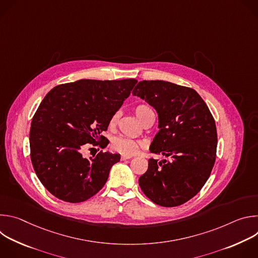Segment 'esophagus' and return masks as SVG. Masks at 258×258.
I'll return each instance as SVG.
<instances>
[{
    "label": "esophagus",
    "instance_id": "1",
    "mask_svg": "<svg viewBox=\"0 0 258 258\" xmlns=\"http://www.w3.org/2000/svg\"><path fill=\"white\" fill-rule=\"evenodd\" d=\"M126 159H132L131 155H121V160H126Z\"/></svg>",
    "mask_w": 258,
    "mask_h": 258
}]
</instances>
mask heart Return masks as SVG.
I'll return each mask as SVG.
<instances>
[{
    "mask_svg": "<svg viewBox=\"0 0 258 258\" xmlns=\"http://www.w3.org/2000/svg\"><path fill=\"white\" fill-rule=\"evenodd\" d=\"M136 114L138 116V118L141 120V122H143L147 115H148L150 112H152V110L146 105H139L136 108ZM119 117V112H115L111 119H110V125H114ZM112 147L113 149L116 151H119L121 153H125V154H134L138 151L140 144L132 139L125 138V137H117L113 140L112 142Z\"/></svg>",
    "mask_w": 258,
    "mask_h": 258,
    "instance_id": "b5f03b06",
    "label": "heart"
}]
</instances>
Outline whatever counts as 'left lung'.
Instances as JSON below:
<instances>
[{
	"label": "left lung",
	"mask_w": 258,
	"mask_h": 258,
	"mask_svg": "<svg viewBox=\"0 0 258 258\" xmlns=\"http://www.w3.org/2000/svg\"><path fill=\"white\" fill-rule=\"evenodd\" d=\"M133 95L156 110L159 132L149 150L167 158L149 159L139 185L157 205L183 204L202 189L214 165V119L203 99L191 88L164 81H143Z\"/></svg>",
	"instance_id": "left-lung-1"
}]
</instances>
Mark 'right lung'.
<instances>
[{
    "instance_id": "add662e5",
    "label": "right lung",
    "mask_w": 258,
    "mask_h": 258,
    "mask_svg": "<svg viewBox=\"0 0 258 258\" xmlns=\"http://www.w3.org/2000/svg\"><path fill=\"white\" fill-rule=\"evenodd\" d=\"M137 83L80 80L55 87L44 98L31 121L30 157L39 179L56 198L80 203L103 188L120 154L86 158L83 150L89 144L107 146L102 133Z\"/></svg>"
}]
</instances>
